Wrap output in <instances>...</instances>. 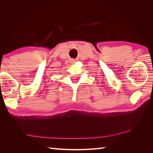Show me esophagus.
Here are the masks:
<instances>
[{"label":"esophagus","mask_w":153,"mask_h":153,"mask_svg":"<svg viewBox=\"0 0 153 153\" xmlns=\"http://www.w3.org/2000/svg\"><path fill=\"white\" fill-rule=\"evenodd\" d=\"M70 61H71L70 62H71V63H72V64H73L74 62H76V61H75V60H74V59H71Z\"/></svg>","instance_id":"34e87169"}]
</instances>
